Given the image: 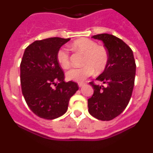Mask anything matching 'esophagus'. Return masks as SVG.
<instances>
[{
  "label": "esophagus",
  "instance_id": "1",
  "mask_svg": "<svg viewBox=\"0 0 153 153\" xmlns=\"http://www.w3.org/2000/svg\"><path fill=\"white\" fill-rule=\"evenodd\" d=\"M84 84L85 83H83V82H79V83H78V86H79V87H82Z\"/></svg>",
  "mask_w": 153,
  "mask_h": 153
}]
</instances>
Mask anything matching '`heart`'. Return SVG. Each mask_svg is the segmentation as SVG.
<instances>
[{"mask_svg": "<svg viewBox=\"0 0 153 153\" xmlns=\"http://www.w3.org/2000/svg\"><path fill=\"white\" fill-rule=\"evenodd\" d=\"M72 47L76 51L84 54L82 61L83 66L69 70L66 74L67 79L83 81L90 76L94 70L99 74L105 70L109 62V52L104 46L98 45L97 42L91 39L83 37L75 40L72 44ZM56 60L62 68H70V53L68 50L63 47L58 50Z\"/></svg>", "mask_w": 153, "mask_h": 153, "instance_id": "heart-1", "label": "heart"}]
</instances>
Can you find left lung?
Listing matches in <instances>:
<instances>
[{
  "mask_svg": "<svg viewBox=\"0 0 153 153\" xmlns=\"http://www.w3.org/2000/svg\"><path fill=\"white\" fill-rule=\"evenodd\" d=\"M109 52V62L96 80L103 83L93 86V94L88 99V111L97 120L109 121L118 117L130 100L134 86L136 62L130 47L117 36L108 33L94 35Z\"/></svg>",
  "mask_w": 153,
  "mask_h": 153,
  "instance_id": "left-lung-1",
  "label": "left lung"
}]
</instances>
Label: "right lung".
<instances>
[{
	"mask_svg": "<svg viewBox=\"0 0 153 153\" xmlns=\"http://www.w3.org/2000/svg\"><path fill=\"white\" fill-rule=\"evenodd\" d=\"M70 38L51 37L36 40L24 53L21 63V84L25 101L31 111L45 120L64 114L69 100L79 89L65 76L56 53Z\"/></svg>",
	"mask_w": 153,
	"mask_h": 153,
	"instance_id": "obj_1",
	"label": "right lung"
}]
</instances>
